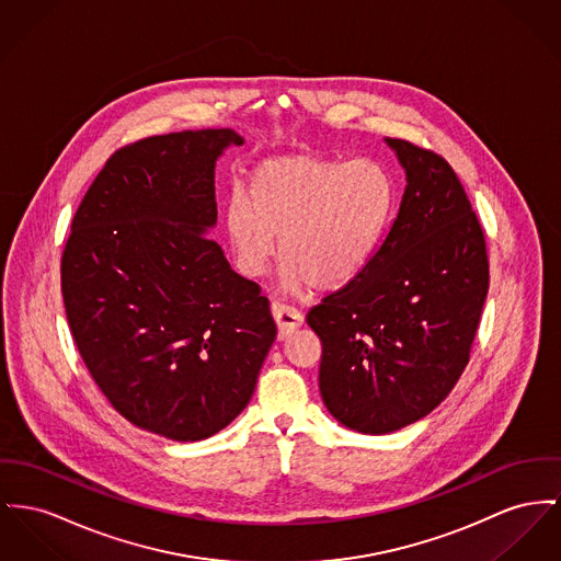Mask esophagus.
Here are the masks:
<instances>
[{
	"mask_svg": "<svg viewBox=\"0 0 561 561\" xmlns=\"http://www.w3.org/2000/svg\"><path fill=\"white\" fill-rule=\"evenodd\" d=\"M272 317H274V321H276L278 337H280V340L291 336V334L298 330L299 325H301V321H304L301 312H298V310L291 308V306H287V304H280V301H274V304H272Z\"/></svg>",
	"mask_w": 561,
	"mask_h": 561,
	"instance_id": "esophagus-1",
	"label": "esophagus"
}]
</instances>
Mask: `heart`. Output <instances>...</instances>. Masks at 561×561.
I'll return each mask as SVG.
<instances>
[{
  "label": "heart",
  "instance_id": "1",
  "mask_svg": "<svg viewBox=\"0 0 561 561\" xmlns=\"http://www.w3.org/2000/svg\"><path fill=\"white\" fill-rule=\"evenodd\" d=\"M396 181L374 159L285 154L260 163L231 193L225 236L236 270L260 278L276 255L287 291L332 294L373 263L396 213Z\"/></svg>",
  "mask_w": 561,
  "mask_h": 561
}]
</instances>
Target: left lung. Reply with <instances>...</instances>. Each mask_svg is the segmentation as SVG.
<instances>
[{"mask_svg": "<svg viewBox=\"0 0 561 561\" xmlns=\"http://www.w3.org/2000/svg\"><path fill=\"white\" fill-rule=\"evenodd\" d=\"M407 172L400 210L368 270L310 308L328 411L389 434L434 411L470 359L486 289L485 233L434 150L385 138Z\"/></svg>", "mask_w": 561, "mask_h": 561, "instance_id": "8db88e82", "label": "left lung"}]
</instances>
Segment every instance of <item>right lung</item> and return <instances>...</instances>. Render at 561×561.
I'll list each match as a JSON object with an SVG mask.
<instances>
[{
  "label": "right lung",
  "mask_w": 561,
  "mask_h": 561,
  "mask_svg": "<svg viewBox=\"0 0 561 561\" xmlns=\"http://www.w3.org/2000/svg\"><path fill=\"white\" fill-rule=\"evenodd\" d=\"M231 129L152 136L116 150L82 197L61 257L78 353L129 423L204 440L249 404L276 337L267 298L206 238Z\"/></svg>",
  "instance_id": "obj_1"
}]
</instances>
